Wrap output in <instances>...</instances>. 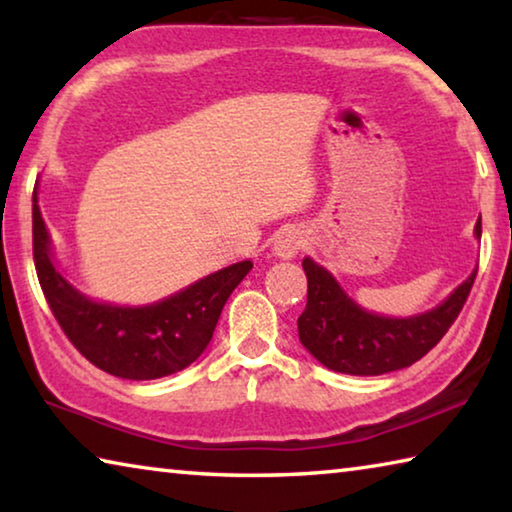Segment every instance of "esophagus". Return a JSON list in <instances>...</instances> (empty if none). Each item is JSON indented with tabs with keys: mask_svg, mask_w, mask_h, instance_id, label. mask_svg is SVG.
<instances>
[{
	"mask_svg": "<svg viewBox=\"0 0 512 512\" xmlns=\"http://www.w3.org/2000/svg\"><path fill=\"white\" fill-rule=\"evenodd\" d=\"M300 248H302V237L296 230H284L275 241V255H280L284 259L298 255Z\"/></svg>",
	"mask_w": 512,
	"mask_h": 512,
	"instance_id": "esophagus-1",
	"label": "esophagus"
}]
</instances>
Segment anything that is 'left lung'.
<instances>
[{
  "label": "left lung",
  "instance_id": "8db88e82",
  "mask_svg": "<svg viewBox=\"0 0 512 512\" xmlns=\"http://www.w3.org/2000/svg\"><path fill=\"white\" fill-rule=\"evenodd\" d=\"M476 235L481 237V219ZM302 268L307 275V307L298 318L302 345L329 370L363 377L409 368L436 348L461 314L476 277L472 273L427 314L381 318L354 305L334 277L309 257Z\"/></svg>",
  "mask_w": 512,
  "mask_h": 512
}]
</instances>
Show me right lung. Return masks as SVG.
<instances>
[{
	"label": "right lung",
	"mask_w": 512,
	"mask_h": 512,
	"mask_svg": "<svg viewBox=\"0 0 512 512\" xmlns=\"http://www.w3.org/2000/svg\"><path fill=\"white\" fill-rule=\"evenodd\" d=\"M33 262L51 314L92 366L121 379H158L194 363L210 343L221 309L253 262L232 264L149 307L92 302L51 264L49 235L33 194Z\"/></svg>",
	"instance_id": "right-lung-1"
}]
</instances>
